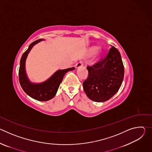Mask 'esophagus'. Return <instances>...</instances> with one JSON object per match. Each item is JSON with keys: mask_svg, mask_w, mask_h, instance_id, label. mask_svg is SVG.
I'll return each mask as SVG.
<instances>
[{"mask_svg": "<svg viewBox=\"0 0 152 152\" xmlns=\"http://www.w3.org/2000/svg\"><path fill=\"white\" fill-rule=\"evenodd\" d=\"M83 65V62L82 61H80L79 62H78L76 65V67L77 68V67H80V66H82Z\"/></svg>", "mask_w": 152, "mask_h": 152, "instance_id": "34e87169", "label": "esophagus"}]
</instances>
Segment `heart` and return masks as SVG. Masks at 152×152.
Instances as JSON below:
<instances>
[{
  "label": "heart",
  "mask_w": 152,
  "mask_h": 152,
  "mask_svg": "<svg viewBox=\"0 0 152 152\" xmlns=\"http://www.w3.org/2000/svg\"><path fill=\"white\" fill-rule=\"evenodd\" d=\"M96 48L93 49V51H96Z\"/></svg>",
  "instance_id": "b5f03b06"
}]
</instances>
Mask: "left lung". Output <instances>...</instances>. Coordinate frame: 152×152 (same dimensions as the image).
Masks as SVG:
<instances>
[{"instance_id":"obj_1","label":"left lung","mask_w":152,"mask_h":152,"mask_svg":"<svg viewBox=\"0 0 152 152\" xmlns=\"http://www.w3.org/2000/svg\"><path fill=\"white\" fill-rule=\"evenodd\" d=\"M86 68L88 75L83 82V87L90 99L105 102L118 91L124 70L121 55L115 47L112 46L105 56Z\"/></svg>"}]
</instances>
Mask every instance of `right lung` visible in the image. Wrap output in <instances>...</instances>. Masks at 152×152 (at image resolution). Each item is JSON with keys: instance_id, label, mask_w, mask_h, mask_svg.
I'll return each instance as SVG.
<instances>
[{"instance_id": "1", "label": "right lung", "mask_w": 152, "mask_h": 152, "mask_svg": "<svg viewBox=\"0 0 152 152\" xmlns=\"http://www.w3.org/2000/svg\"><path fill=\"white\" fill-rule=\"evenodd\" d=\"M42 40V39H39L32 42L28 50L24 52L21 56L20 62L18 78L21 88L28 96L38 101H47L55 96L64 75L69 71L74 70L75 67L59 70L50 79L42 83H31L28 80L25 73V61L28 53L32 47Z\"/></svg>"}]
</instances>
